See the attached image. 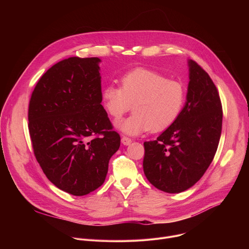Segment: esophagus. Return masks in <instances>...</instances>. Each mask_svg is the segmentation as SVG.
<instances>
[{"mask_svg":"<svg viewBox=\"0 0 249 249\" xmlns=\"http://www.w3.org/2000/svg\"><path fill=\"white\" fill-rule=\"evenodd\" d=\"M121 142L123 143L124 145H129L130 143L132 142V140H131V138H129V137H127V136H122V138H121Z\"/></svg>","mask_w":249,"mask_h":249,"instance_id":"1","label":"esophagus"}]
</instances>
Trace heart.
Listing matches in <instances>:
<instances>
[{
  "instance_id": "1",
  "label": "heart",
  "mask_w": 249,
  "mask_h": 249,
  "mask_svg": "<svg viewBox=\"0 0 249 249\" xmlns=\"http://www.w3.org/2000/svg\"><path fill=\"white\" fill-rule=\"evenodd\" d=\"M120 82L121 87L109 84L104 88L102 101L114 120H119L134 104L135 113L118 124L123 132H160L178 119L186 102V89L181 83L142 68L124 73Z\"/></svg>"
}]
</instances>
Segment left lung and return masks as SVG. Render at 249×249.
<instances>
[{"instance_id": "left-lung-1", "label": "left lung", "mask_w": 249, "mask_h": 249, "mask_svg": "<svg viewBox=\"0 0 249 249\" xmlns=\"http://www.w3.org/2000/svg\"><path fill=\"white\" fill-rule=\"evenodd\" d=\"M187 103L178 119L156 140L145 141L143 171L151 185L169 194L193 187L211 164L222 131L218 89L197 62L189 61Z\"/></svg>"}]
</instances>
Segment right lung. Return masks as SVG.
Wrapping results in <instances>:
<instances>
[{
    "mask_svg": "<svg viewBox=\"0 0 249 249\" xmlns=\"http://www.w3.org/2000/svg\"><path fill=\"white\" fill-rule=\"evenodd\" d=\"M100 61L72 56L52 65L29 102L35 158L52 184L73 196L103 185L111 156L120 147V135L101 105Z\"/></svg>",
    "mask_w": 249,
    "mask_h": 249,
    "instance_id": "right-lung-1",
    "label": "right lung"
}]
</instances>
